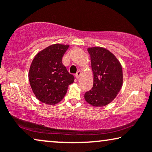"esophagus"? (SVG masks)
I'll return each instance as SVG.
<instances>
[{"label": "esophagus", "instance_id": "1", "mask_svg": "<svg viewBox=\"0 0 152 152\" xmlns=\"http://www.w3.org/2000/svg\"><path fill=\"white\" fill-rule=\"evenodd\" d=\"M81 75H82V73H81V71H80V70H79V71L77 72V73L75 74V77L77 79H79V78L80 77Z\"/></svg>", "mask_w": 152, "mask_h": 152}]
</instances>
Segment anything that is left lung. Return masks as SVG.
<instances>
[{
    "label": "left lung",
    "instance_id": "8db88e82",
    "mask_svg": "<svg viewBox=\"0 0 152 152\" xmlns=\"http://www.w3.org/2000/svg\"><path fill=\"white\" fill-rule=\"evenodd\" d=\"M91 56L93 86L84 98L93 107H104L117 96L123 83L122 68L113 53L102 47L87 49Z\"/></svg>",
    "mask_w": 152,
    "mask_h": 152
}]
</instances>
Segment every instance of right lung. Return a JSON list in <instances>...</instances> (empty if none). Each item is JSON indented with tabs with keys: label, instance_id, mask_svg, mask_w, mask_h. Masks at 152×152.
Instances as JSON below:
<instances>
[{
	"label": "right lung",
	"instance_id": "obj_1",
	"mask_svg": "<svg viewBox=\"0 0 152 152\" xmlns=\"http://www.w3.org/2000/svg\"><path fill=\"white\" fill-rule=\"evenodd\" d=\"M69 45L56 43L35 56L28 77L34 94L41 102L49 105L59 103L74 82V77L62 64V57Z\"/></svg>",
	"mask_w": 152,
	"mask_h": 152
}]
</instances>
